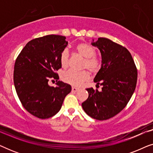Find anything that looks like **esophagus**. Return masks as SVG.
<instances>
[{"label": "esophagus", "mask_w": 153, "mask_h": 153, "mask_svg": "<svg viewBox=\"0 0 153 153\" xmlns=\"http://www.w3.org/2000/svg\"><path fill=\"white\" fill-rule=\"evenodd\" d=\"M78 90H79V88H76V87H72V92H76V91H78Z\"/></svg>", "instance_id": "obj_1"}]
</instances>
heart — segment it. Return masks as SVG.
Here are the masks:
<instances>
[{"label": "heart", "instance_id": "1", "mask_svg": "<svg viewBox=\"0 0 153 153\" xmlns=\"http://www.w3.org/2000/svg\"><path fill=\"white\" fill-rule=\"evenodd\" d=\"M75 50L79 56L84 58L82 68L87 69L90 72L95 74L102 67V60L96 54V49L86 43H80L75 47ZM70 62V53L67 49L63 50L60 56V62L62 68L68 66ZM61 78L64 82L73 86H80L88 80L89 74L86 70L76 71L70 70L62 74Z\"/></svg>", "mask_w": 153, "mask_h": 153}]
</instances>
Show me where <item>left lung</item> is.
Masks as SVG:
<instances>
[{"label":"left lung","mask_w":153,"mask_h":153,"mask_svg":"<svg viewBox=\"0 0 153 153\" xmlns=\"http://www.w3.org/2000/svg\"><path fill=\"white\" fill-rule=\"evenodd\" d=\"M92 45L102 55V67L94 82L102 88L101 91L87 88L88 97L81 105L91 118L104 120L120 113L129 102L137 85V69L128 50L111 39L100 37Z\"/></svg>","instance_id":"1"}]
</instances>
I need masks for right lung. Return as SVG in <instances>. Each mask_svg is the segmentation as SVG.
<instances>
[{"mask_svg":"<svg viewBox=\"0 0 153 153\" xmlns=\"http://www.w3.org/2000/svg\"><path fill=\"white\" fill-rule=\"evenodd\" d=\"M66 37L49 35L26 44L14 64V83L16 93L27 111L37 118H49L59 111L72 88L58 81L61 65L60 56L68 45ZM50 80L58 81L50 87Z\"/></svg>","mask_w":153,"mask_h":153,"instance_id":"add662e5","label":"right lung"}]
</instances>
